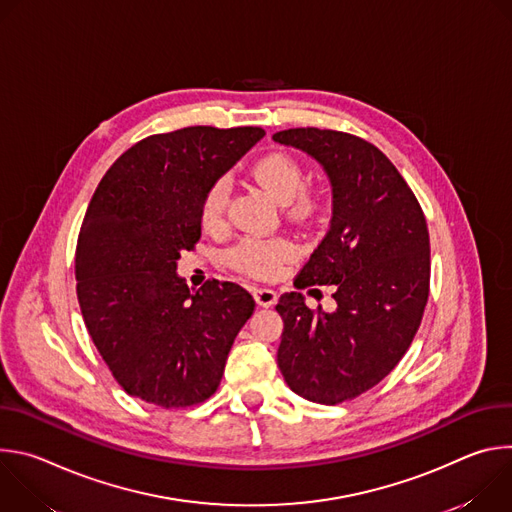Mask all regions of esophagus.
<instances>
[{
    "label": "esophagus",
    "instance_id": "esophagus-1",
    "mask_svg": "<svg viewBox=\"0 0 512 512\" xmlns=\"http://www.w3.org/2000/svg\"><path fill=\"white\" fill-rule=\"evenodd\" d=\"M253 298L263 308H269V306H273L277 302V294H275L273 289H269V287H255L253 289Z\"/></svg>",
    "mask_w": 512,
    "mask_h": 512
}]
</instances>
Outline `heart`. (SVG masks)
<instances>
[{
  "label": "heart",
  "mask_w": 512,
  "mask_h": 512,
  "mask_svg": "<svg viewBox=\"0 0 512 512\" xmlns=\"http://www.w3.org/2000/svg\"><path fill=\"white\" fill-rule=\"evenodd\" d=\"M251 178L279 204H294L296 212H308L312 208L310 196H306V174L302 166L287 154H267L251 166ZM229 198V186L225 180L214 182L204 194L200 218L206 229L221 227ZM296 255V247L285 239H245L231 251V261L237 269L255 275L271 277L279 267Z\"/></svg>",
  "instance_id": "1"
}]
</instances>
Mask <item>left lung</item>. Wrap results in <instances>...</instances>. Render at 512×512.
Listing matches in <instances>:
<instances>
[{
	"label": "left lung",
	"mask_w": 512,
	"mask_h": 512,
	"mask_svg": "<svg viewBox=\"0 0 512 512\" xmlns=\"http://www.w3.org/2000/svg\"><path fill=\"white\" fill-rule=\"evenodd\" d=\"M275 143L316 160L332 186V218L296 285H334V312L289 291L279 371L300 397L336 405L383 381L407 352L429 296V233L407 182L373 143L300 127Z\"/></svg>",
	"instance_id": "8db88e82"
}]
</instances>
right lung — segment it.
<instances>
[{
    "label": "right lung",
    "instance_id": "1",
    "mask_svg": "<svg viewBox=\"0 0 512 512\" xmlns=\"http://www.w3.org/2000/svg\"><path fill=\"white\" fill-rule=\"evenodd\" d=\"M263 135L202 125L150 135L99 182L77 243V296L99 354L129 395L172 409L202 403L221 385L255 302L231 281L190 289L178 259L200 239L208 188Z\"/></svg>",
    "mask_w": 512,
    "mask_h": 512
}]
</instances>
